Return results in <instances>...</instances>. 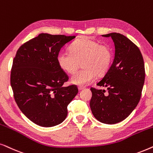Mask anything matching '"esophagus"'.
Returning <instances> with one entry per match:
<instances>
[{"mask_svg": "<svg viewBox=\"0 0 153 153\" xmlns=\"http://www.w3.org/2000/svg\"><path fill=\"white\" fill-rule=\"evenodd\" d=\"M85 86H78V89L79 90H82V89H85Z\"/></svg>", "mask_w": 153, "mask_h": 153, "instance_id": "1", "label": "esophagus"}]
</instances>
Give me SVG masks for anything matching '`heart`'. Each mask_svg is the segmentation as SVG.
<instances>
[{
    "label": "heart",
    "instance_id": "1",
    "mask_svg": "<svg viewBox=\"0 0 153 153\" xmlns=\"http://www.w3.org/2000/svg\"><path fill=\"white\" fill-rule=\"evenodd\" d=\"M69 52H61L56 61L60 68L72 74L80 66L84 68L75 73L71 80L73 84L85 85L94 80L96 75L103 76L111 68L113 52L105 45H101L97 40L89 38H80L73 42Z\"/></svg>",
    "mask_w": 153,
    "mask_h": 153
}]
</instances>
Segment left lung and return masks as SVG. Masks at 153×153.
I'll list each match as a JSON object with an SVG mask.
<instances>
[{"label": "left lung", "mask_w": 153, "mask_h": 153, "mask_svg": "<svg viewBox=\"0 0 153 153\" xmlns=\"http://www.w3.org/2000/svg\"><path fill=\"white\" fill-rule=\"evenodd\" d=\"M111 37L115 44V58L109 71L98 86L107 87L92 93L90 108L101 123L113 125L126 119L139 102L145 81V66L141 52L126 36L117 33L103 35Z\"/></svg>", "instance_id": "obj_1"}]
</instances>
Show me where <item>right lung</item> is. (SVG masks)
<instances>
[{
    "label": "right lung",
    "mask_w": 153,
    "mask_h": 153,
    "mask_svg": "<svg viewBox=\"0 0 153 153\" xmlns=\"http://www.w3.org/2000/svg\"><path fill=\"white\" fill-rule=\"evenodd\" d=\"M75 36L40 33L24 43L14 58L10 84L21 111L41 127H54L66 119L67 106L78 92L76 85L63 87L68 76L56 57Z\"/></svg>",
    "instance_id": "obj_1"
}]
</instances>
